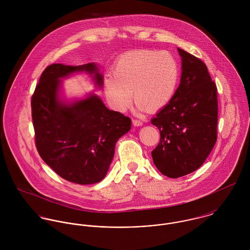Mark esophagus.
<instances>
[{"label":"esophagus","instance_id":"1","mask_svg":"<svg viewBox=\"0 0 250 250\" xmlns=\"http://www.w3.org/2000/svg\"><path fill=\"white\" fill-rule=\"evenodd\" d=\"M133 125L137 126V127H140V126L143 125V122L141 120H138V119H133Z\"/></svg>","mask_w":250,"mask_h":250}]
</instances>
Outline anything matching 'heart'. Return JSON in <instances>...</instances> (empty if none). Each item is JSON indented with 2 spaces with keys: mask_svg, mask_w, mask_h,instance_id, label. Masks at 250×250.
I'll return each mask as SVG.
<instances>
[{
  "mask_svg": "<svg viewBox=\"0 0 250 250\" xmlns=\"http://www.w3.org/2000/svg\"><path fill=\"white\" fill-rule=\"evenodd\" d=\"M179 65L167 51H130L121 55L107 75L103 87L109 105L125 111L132 105V92L139 108L149 112L166 107L179 82Z\"/></svg>",
  "mask_w": 250,
  "mask_h": 250,
  "instance_id": "1",
  "label": "heart"
}]
</instances>
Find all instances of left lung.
<instances>
[{
  "label": "left lung",
  "instance_id": "obj_1",
  "mask_svg": "<svg viewBox=\"0 0 250 250\" xmlns=\"http://www.w3.org/2000/svg\"><path fill=\"white\" fill-rule=\"evenodd\" d=\"M182 75L170 102L152 118L161 134L152 158L160 172L178 178L198 169L216 142V85L206 64L178 48Z\"/></svg>",
  "mask_w": 250,
  "mask_h": 250
}]
</instances>
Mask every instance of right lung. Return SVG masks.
<instances>
[{
    "label": "right lung",
    "instance_id": "right-lung-1",
    "mask_svg": "<svg viewBox=\"0 0 250 250\" xmlns=\"http://www.w3.org/2000/svg\"><path fill=\"white\" fill-rule=\"evenodd\" d=\"M78 72H86L102 87L103 75L93 62L51 64L42 72L32 97V117L41 159L62 178L89 185L105 178L115 143L130 131L132 122L109 110L93 93L71 103L61 100L62 79Z\"/></svg>",
    "mask_w": 250,
    "mask_h": 250
}]
</instances>
